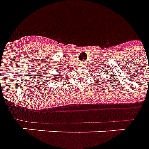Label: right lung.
<instances>
[{
  "instance_id": "add662e5",
  "label": "right lung",
  "mask_w": 149,
  "mask_h": 149,
  "mask_svg": "<svg viewBox=\"0 0 149 149\" xmlns=\"http://www.w3.org/2000/svg\"><path fill=\"white\" fill-rule=\"evenodd\" d=\"M63 75H64V74H63ZM61 78H63L62 72H58L57 74L54 75V81H60V80H61Z\"/></svg>"
}]
</instances>
